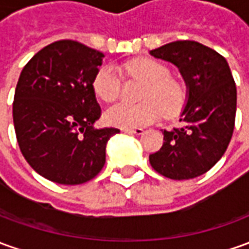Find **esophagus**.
I'll list each match as a JSON object with an SVG mask.
<instances>
[{
    "label": "esophagus",
    "mask_w": 249,
    "mask_h": 249,
    "mask_svg": "<svg viewBox=\"0 0 249 249\" xmlns=\"http://www.w3.org/2000/svg\"><path fill=\"white\" fill-rule=\"evenodd\" d=\"M123 131L124 133H127V134H135V135H140L142 134V130L141 127H135V128H123Z\"/></svg>",
    "instance_id": "obj_1"
}]
</instances>
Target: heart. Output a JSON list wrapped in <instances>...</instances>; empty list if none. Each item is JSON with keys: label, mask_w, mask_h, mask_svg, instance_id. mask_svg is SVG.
Segmentation results:
<instances>
[{"label": "heart", "mask_w": 249, "mask_h": 249, "mask_svg": "<svg viewBox=\"0 0 249 249\" xmlns=\"http://www.w3.org/2000/svg\"><path fill=\"white\" fill-rule=\"evenodd\" d=\"M121 71L126 77L145 82L141 104H116L107 109L106 122L121 128H135L157 121L160 111L165 116L176 114L183 104L184 92L178 80L169 75L165 65L149 58H135L123 63ZM96 96L104 103H114L121 95V80L115 70L103 66L93 80Z\"/></svg>", "instance_id": "1"}]
</instances>
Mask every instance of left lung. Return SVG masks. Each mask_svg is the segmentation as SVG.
<instances>
[{
    "mask_svg": "<svg viewBox=\"0 0 249 249\" xmlns=\"http://www.w3.org/2000/svg\"><path fill=\"white\" fill-rule=\"evenodd\" d=\"M150 54L176 65L188 88L181 126L162 131L164 143L149 156L150 165L169 179H194L218 162L232 140L236 84L225 58L198 42L168 43Z\"/></svg>",
    "mask_w": 249,
    "mask_h": 249,
    "instance_id": "1",
    "label": "left lung"
}]
</instances>
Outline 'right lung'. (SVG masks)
I'll list each match as a JSON object with an SVG mask.
<instances>
[{"label": "right lung", "instance_id": "obj_1", "mask_svg": "<svg viewBox=\"0 0 249 249\" xmlns=\"http://www.w3.org/2000/svg\"><path fill=\"white\" fill-rule=\"evenodd\" d=\"M103 53L75 40L46 46L24 66L13 123L24 159L43 178L82 184L106 164L107 141L119 130L95 128L102 116L93 80Z\"/></svg>", "mask_w": 249, "mask_h": 249}]
</instances>
